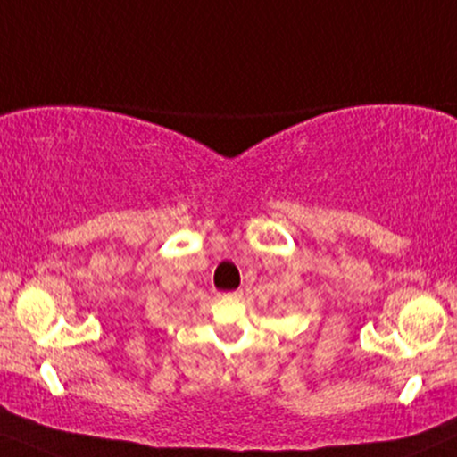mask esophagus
<instances>
[{
    "mask_svg": "<svg viewBox=\"0 0 457 457\" xmlns=\"http://www.w3.org/2000/svg\"><path fill=\"white\" fill-rule=\"evenodd\" d=\"M228 298H234V300L243 298V289H236V291H229V294H228Z\"/></svg>",
    "mask_w": 457,
    "mask_h": 457,
    "instance_id": "34e87169",
    "label": "esophagus"
}]
</instances>
